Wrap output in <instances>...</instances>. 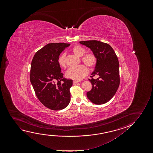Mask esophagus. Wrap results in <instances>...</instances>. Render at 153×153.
I'll return each mask as SVG.
<instances>
[{
	"mask_svg": "<svg viewBox=\"0 0 153 153\" xmlns=\"http://www.w3.org/2000/svg\"><path fill=\"white\" fill-rule=\"evenodd\" d=\"M79 82H77V81H73V85H76V84H78Z\"/></svg>",
	"mask_w": 153,
	"mask_h": 153,
	"instance_id": "esophagus-1",
	"label": "esophagus"
}]
</instances>
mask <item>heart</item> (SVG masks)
I'll list each match as a JSON object with an SVG mask.
<instances>
[{
    "instance_id": "b5f03b06",
    "label": "heart",
    "mask_w": 153,
    "mask_h": 153,
    "mask_svg": "<svg viewBox=\"0 0 153 153\" xmlns=\"http://www.w3.org/2000/svg\"><path fill=\"white\" fill-rule=\"evenodd\" d=\"M71 52L77 56L81 57L82 62L90 68L94 67L97 63L96 56L92 53H87L84 54L85 50L82 46L75 45L71 48ZM59 65L62 68H66L65 54H62L58 59ZM88 73V69L84 65H80L76 67H71L66 73V76L68 78L75 80H80L84 78Z\"/></svg>"
}]
</instances>
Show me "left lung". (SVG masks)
I'll return each mask as SVG.
<instances>
[{"label": "left lung", "mask_w": 153, "mask_h": 153, "mask_svg": "<svg viewBox=\"0 0 153 153\" xmlns=\"http://www.w3.org/2000/svg\"><path fill=\"white\" fill-rule=\"evenodd\" d=\"M92 51L97 58L94 71L90 76H98L95 80L89 79L91 90L87 92L88 99L96 105L108 102L117 91L120 85L119 63L117 55L109 44L96 40L80 41Z\"/></svg>", "instance_id": "left-lung-1"}]
</instances>
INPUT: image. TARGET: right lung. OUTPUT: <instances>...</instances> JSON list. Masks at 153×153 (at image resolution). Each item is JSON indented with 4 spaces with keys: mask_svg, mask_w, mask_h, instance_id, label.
I'll use <instances>...</instances> for the list:
<instances>
[{
    "mask_svg": "<svg viewBox=\"0 0 153 153\" xmlns=\"http://www.w3.org/2000/svg\"><path fill=\"white\" fill-rule=\"evenodd\" d=\"M69 45L48 44L36 52L32 61L30 79L36 96L45 107L53 110L64 109L71 100L73 80L64 78L58 63L59 55Z\"/></svg>",
    "mask_w": 153,
    "mask_h": 153,
    "instance_id": "right-lung-1",
    "label": "right lung"
}]
</instances>
